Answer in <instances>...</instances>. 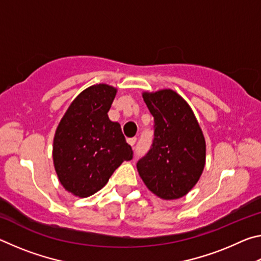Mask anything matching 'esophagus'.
I'll return each instance as SVG.
<instances>
[{
  "instance_id": "1",
  "label": "esophagus",
  "mask_w": 261,
  "mask_h": 261,
  "mask_svg": "<svg viewBox=\"0 0 261 261\" xmlns=\"http://www.w3.org/2000/svg\"><path fill=\"white\" fill-rule=\"evenodd\" d=\"M127 143H129L131 146H135L136 143H137V138H136V137H134V138H129V139H127Z\"/></svg>"
}]
</instances>
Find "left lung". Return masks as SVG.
I'll return each mask as SVG.
<instances>
[{
  "mask_svg": "<svg viewBox=\"0 0 261 261\" xmlns=\"http://www.w3.org/2000/svg\"><path fill=\"white\" fill-rule=\"evenodd\" d=\"M154 117L151 148L137 162L141 179L162 199H178L199 179L206 144L190 106L173 90L144 93Z\"/></svg>",
  "mask_w": 261,
  "mask_h": 261,
  "instance_id": "1",
  "label": "left lung"
}]
</instances>
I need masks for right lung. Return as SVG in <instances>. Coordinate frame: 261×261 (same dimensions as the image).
<instances>
[{
  "label": "right lung",
  "instance_id": "right-lung-1",
  "mask_svg": "<svg viewBox=\"0 0 261 261\" xmlns=\"http://www.w3.org/2000/svg\"><path fill=\"white\" fill-rule=\"evenodd\" d=\"M115 95L116 88L106 84L86 88L57 126L53 146L55 170L61 184L74 196L94 194L123 161L134 158L121 125L108 117Z\"/></svg>",
  "mask_w": 261,
  "mask_h": 261
}]
</instances>
